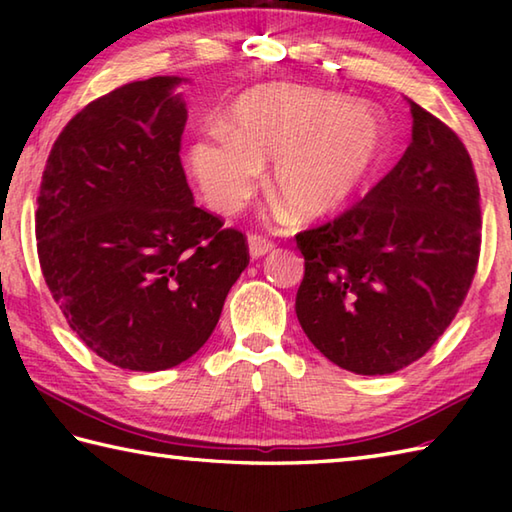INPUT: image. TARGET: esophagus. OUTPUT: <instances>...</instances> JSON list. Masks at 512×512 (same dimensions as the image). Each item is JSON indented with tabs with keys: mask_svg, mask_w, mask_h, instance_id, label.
<instances>
[{
	"mask_svg": "<svg viewBox=\"0 0 512 512\" xmlns=\"http://www.w3.org/2000/svg\"><path fill=\"white\" fill-rule=\"evenodd\" d=\"M273 248H275V244L264 235H250L248 237V250H250V257H253V259L268 255Z\"/></svg>",
	"mask_w": 512,
	"mask_h": 512,
	"instance_id": "1",
	"label": "esophagus"
}]
</instances>
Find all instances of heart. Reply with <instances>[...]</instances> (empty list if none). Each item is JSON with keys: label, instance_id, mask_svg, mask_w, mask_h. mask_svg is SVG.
<instances>
[{"label": "heart", "instance_id": "obj_1", "mask_svg": "<svg viewBox=\"0 0 512 512\" xmlns=\"http://www.w3.org/2000/svg\"><path fill=\"white\" fill-rule=\"evenodd\" d=\"M389 158L385 116L369 103H347L323 90L268 85L248 92L187 151L191 176L217 213L242 211L262 167L268 189L299 220L345 211L372 189Z\"/></svg>", "mask_w": 512, "mask_h": 512}]
</instances>
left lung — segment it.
<instances>
[{
  "label": "left lung",
  "instance_id": "obj_1",
  "mask_svg": "<svg viewBox=\"0 0 512 512\" xmlns=\"http://www.w3.org/2000/svg\"><path fill=\"white\" fill-rule=\"evenodd\" d=\"M411 145L361 202L297 233V319L347 372L418 361L466 299L482 244L480 187L460 136L409 101Z\"/></svg>",
  "mask_w": 512,
  "mask_h": 512
}]
</instances>
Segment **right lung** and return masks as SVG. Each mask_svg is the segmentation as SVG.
Listing matches in <instances>:
<instances>
[{
  "label": "right lung",
  "mask_w": 512,
  "mask_h": 512,
  "mask_svg": "<svg viewBox=\"0 0 512 512\" xmlns=\"http://www.w3.org/2000/svg\"><path fill=\"white\" fill-rule=\"evenodd\" d=\"M178 76L121 85L54 140L35 233L43 279L103 361L160 372L209 339L248 266L246 235L193 204Z\"/></svg>",
  "instance_id": "right-lung-1"
}]
</instances>
